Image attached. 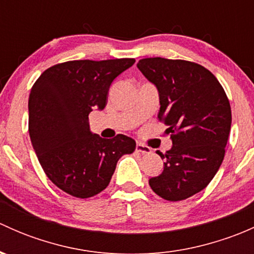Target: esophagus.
<instances>
[{"label":"esophagus","mask_w":254,"mask_h":254,"mask_svg":"<svg viewBox=\"0 0 254 254\" xmlns=\"http://www.w3.org/2000/svg\"><path fill=\"white\" fill-rule=\"evenodd\" d=\"M136 151L139 153H142V155H147V153H151V148L148 146L143 145L141 142L136 143Z\"/></svg>","instance_id":"esophagus-1"}]
</instances>
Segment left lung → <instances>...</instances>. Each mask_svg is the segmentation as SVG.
I'll return each instance as SVG.
<instances>
[{
    "label": "left lung",
    "mask_w": 254,
    "mask_h": 254,
    "mask_svg": "<svg viewBox=\"0 0 254 254\" xmlns=\"http://www.w3.org/2000/svg\"><path fill=\"white\" fill-rule=\"evenodd\" d=\"M137 68L157 87L158 120L172 147L158 152L163 172L148 181L161 198L179 201L203 190L219 171L231 129V107L217 78L199 64L141 59Z\"/></svg>",
    "instance_id": "left-lung-1"
}]
</instances>
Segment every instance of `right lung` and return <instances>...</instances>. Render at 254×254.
I'll use <instances>...</instances> for the list:
<instances>
[{
  "label": "right lung",
  "mask_w": 254,
  "mask_h": 254,
  "mask_svg": "<svg viewBox=\"0 0 254 254\" xmlns=\"http://www.w3.org/2000/svg\"><path fill=\"white\" fill-rule=\"evenodd\" d=\"M134 59L73 60L40 75L30 89L29 136L48 178L76 198H91L108 187L117 162L136 142L125 135L102 139L89 130L88 115L104 109L115 77Z\"/></svg>",
  "instance_id": "add662e5"
}]
</instances>
